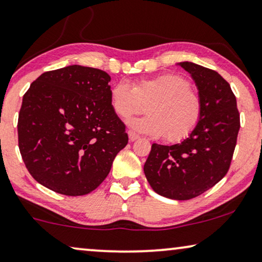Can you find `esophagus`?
<instances>
[{
  "mask_svg": "<svg viewBox=\"0 0 262 262\" xmlns=\"http://www.w3.org/2000/svg\"><path fill=\"white\" fill-rule=\"evenodd\" d=\"M128 137H129V141H132V142L138 140V139H139V135L137 133H134L133 130L128 132Z\"/></svg>",
  "mask_w": 262,
  "mask_h": 262,
  "instance_id": "1",
  "label": "esophagus"
}]
</instances>
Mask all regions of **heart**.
Masks as SVG:
<instances>
[{
    "instance_id": "obj_1",
    "label": "heart",
    "mask_w": 262,
    "mask_h": 262,
    "mask_svg": "<svg viewBox=\"0 0 262 262\" xmlns=\"http://www.w3.org/2000/svg\"><path fill=\"white\" fill-rule=\"evenodd\" d=\"M111 108L118 117L129 118L144 111L147 116L130 122L139 133L163 137L178 142L193 133L200 124L203 105L190 81L177 74L140 78L129 85L121 81L110 89Z\"/></svg>"
}]
</instances>
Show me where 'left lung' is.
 <instances>
[{"instance_id":"left-lung-1","label":"left lung","mask_w":262,"mask_h":262,"mask_svg":"<svg viewBox=\"0 0 262 262\" xmlns=\"http://www.w3.org/2000/svg\"><path fill=\"white\" fill-rule=\"evenodd\" d=\"M196 82L203 105L200 124L180 144H152L144 165L155 192L178 201L194 198L227 174L237 144L241 120L228 82L216 71L180 62Z\"/></svg>"}]
</instances>
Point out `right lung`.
Wrapping results in <instances>:
<instances>
[{"mask_svg":"<svg viewBox=\"0 0 262 262\" xmlns=\"http://www.w3.org/2000/svg\"><path fill=\"white\" fill-rule=\"evenodd\" d=\"M110 75L71 65L47 71L23 97L18 144L37 183L65 196L94 191L128 144L110 105Z\"/></svg>","mask_w":262,"mask_h":262,"instance_id":"1","label":"right lung"}]
</instances>
